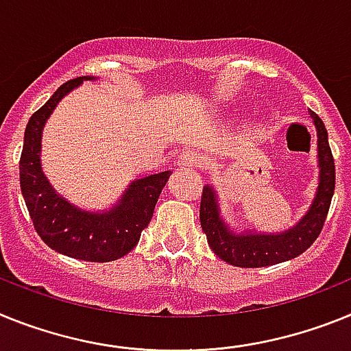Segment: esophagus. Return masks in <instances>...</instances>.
Masks as SVG:
<instances>
[{
    "label": "esophagus",
    "instance_id": "1",
    "mask_svg": "<svg viewBox=\"0 0 351 351\" xmlns=\"http://www.w3.org/2000/svg\"><path fill=\"white\" fill-rule=\"evenodd\" d=\"M180 166H189V167H199L203 164V154H199L197 150H185L184 154L180 155L178 160Z\"/></svg>",
    "mask_w": 351,
    "mask_h": 351
}]
</instances>
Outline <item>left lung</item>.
Masks as SVG:
<instances>
[{
  "mask_svg": "<svg viewBox=\"0 0 351 351\" xmlns=\"http://www.w3.org/2000/svg\"><path fill=\"white\" fill-rule=\"evenodd\" d=\"M318 130L319 185L315 203L297 226L281 234H234L219 217L217 197L210 185L203 187L199 222L212 251L226 263L242 268H260L293 260L313 245L327 219L336 187V166L328 146L327 129L315 111H309Z\"/></svg>",
  "mask_w": 351,
  "mask_h": 351,
  "instance_id": "obj_1",
  "label": "left lung"
}]
</instances>
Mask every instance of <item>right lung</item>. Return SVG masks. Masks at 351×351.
<instances>
[{"mask_svg": "<svg viewBox=\"0 0 351 351\" xmlns=\"http://www.w3.org/2000/svg\"><path fill=\"white\" fill-rule=\"evenodd\" d=\"M86 79L93 77L83 75L66 81L29 118L19 160L21 193L35 231L53 251L75 260L106 263L136 247L141 231L150 224L158 196L171 171L136 180L118 205L104 213L83 212L58 196L40 167L42 129L58 102Z\"/></svg>", "mask_w": 351, "mask_h": 351, "instance_id": "1", "label": "right lung"}]
</instances>
